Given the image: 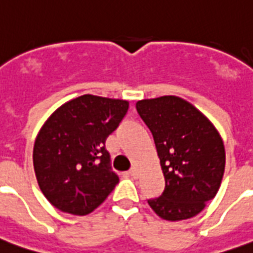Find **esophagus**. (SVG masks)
I'll return each instance as SVG.
<instances>
[{
    "instance_id": "obj_1",
    "label": "esophagus",
    "mask_w": 253,
    "mask_h": 253,
    "mask_svg": "<svg viewBox=\"0 0 253 253\" xmlns=\"http://www.w3.org/2000/svg\"><path fill=\"white\" fill-rule=\"evenodd\" d=\"M128 174H130V177H132V178H138V176H139L138 168H136V167H132V168L128 170Z\"/></svg>"
}]
</instances>
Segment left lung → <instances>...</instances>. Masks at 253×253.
I'll return each mask as SVG.
<instances>
[{
	"label": "left lung",
	"mask_w": 253,
	"mask_h": 253,
	"mask_svg": "<svg viewBox=\"0 0 253 253\" xmlns=\"http://www.w3.org/2000/svg\"><path fill=\"white\" fill-rule=\"evenodd\" d=\"M136 110L154 135L166 178L163 194L148 205L170 222L196 216L222 184L226 151L219 131L202 111L176 95L140 99Z\"/></svg>",
	"instance_id": "8db88e82"
}]
</instances>
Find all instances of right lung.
<instances>
[{
    "label": "right lung",
    "mask_w": 253,
    "mask_h": 253,
    "mask_svg": "<svg viewBox=\"0 0 253 253\" xmlns=\"http://www.w3.org/2000/svg\"><path fill=\"white\" fill-rule=\"evenodd\" d=\"M128 101L84 94L59 106L39 130L33 151L39 188L60 211L86 215L118 184L109 166L106 138L118 127Z\"/></svg>",
    "instance_id": "add662e5"
}]
</instances>
